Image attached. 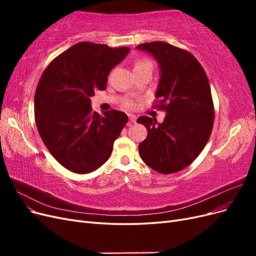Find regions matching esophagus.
<instances>
[{"mask_svg":"<svg viewBox=\"0 0 256 256\" xmlns=\"http://www.w3.org/2000/svg\"><path fill=\"white\" fill-rule=\"evenodd\" d=\"M128 118H129V120H130L131 122H136V115H134V114H128Z\"/></svg>","mask_w":256,"mask_h":256,"instance_id":"obj_1","label":"esophagus"}]
</instances>
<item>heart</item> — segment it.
<instances>
[{"instance_id":"obj_1","label":"heart","mask_w":256,"mask_h":256,"mask_svg":"<svg viewBox=\"0 0 256 256\" xmlns=\"http://www.w3.org/2000/svg\"><path fill=\"white\" fill-rule=\"evenodd\" d=\"M140 66H152V65H150V63L148 60H140V62H138V63L136 64V67H140ZM125 104L128 108H131V106H134V104L131 102H127Z\"/></svg>"}]
</instances>
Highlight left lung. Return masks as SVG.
Here are the masks:
<instances>
[{
  "instance_id": "1",
  "label": "left lung",
  "mask_w": 256,
  "mask_h": 256,
  "mask_svg": "<svg viewBox=\"0 0 256 256\" xmlns=\"http://www.w3.org/2000/svg\"><path fill=\"white\" fill-rule=\"evenodd\" d=\"M136 49L157 60L160 79L156 106L166 113L162 122L148 116L138 118L147 129L138 152L156 172L176 173L198 156L212 134L214 113L207 76L190 52L168 42L142 44Z\"/></svg>"
}]
</instances>
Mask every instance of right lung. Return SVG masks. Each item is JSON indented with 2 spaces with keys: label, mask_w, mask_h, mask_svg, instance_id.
Returning a JSON list of instances; mask_svg holds the SVG:
<instances>
[{
  "label": "right lung",
  "mask_w": 256,
  "mask_h": 256,
  "mask_svg": "<svg viewBox=\"0 0 256 256\" xmlns=\"http://www.w3.org/2000/svg\"><path fill=\"white\" fill-rule=\"evenodd\" d=\"M129 51L78 42L44 72L34 99L37 129L52 156L69 171L90 173L110 158L128 118L116 110L92 112L90 97L106 90L108 76Z\"/></svg>",
  "instance_id": "obj_1"
}]
</instances>
